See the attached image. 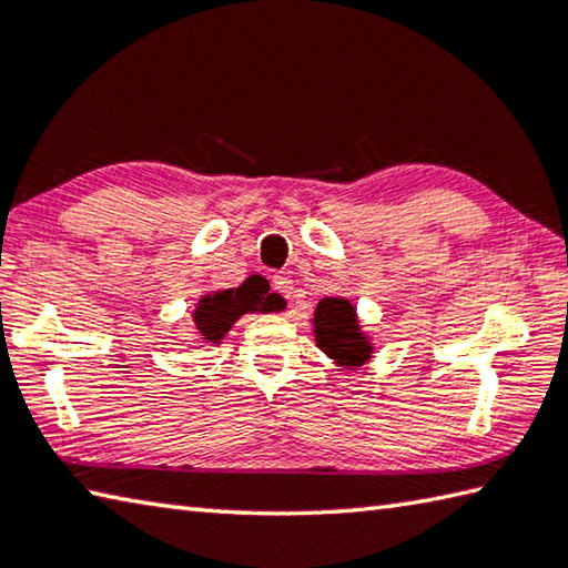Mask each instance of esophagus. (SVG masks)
<instances>
[{
	"instance_id": "obj_1",
	"label": "esophagus",
	"mask_w": 568,
	"mask_h": 568,
	"mask_svg": "<svg viewBox=\"0 0 568 568\" xmlns=\"http://www.w3.org/2000/svg\"><path fill=\"white\" fill-rule=\"evenodd\" d=\"M273 291H275L277 295H283V297H287V301H291V295H293V281H291V275H287V273H275V275H273Z\"/></svg>"
}]
</instances>
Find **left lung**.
I'll return each instance as SVG.
<instances>
[{"instance_id":"obj_1","label":"left lung","mask_w":568,"mask_h":568,"mask_svg":"<svg viewBox=\"0 0 568 568\" xmlns=\"http://www.w3.org/2000/svg\"><path fill=\"white\" fill-rule=\"evenodd\" d=\"M315 343L339 365L357 367L369 359L367 337L359 333L355 307L345 297H323L315 307Z\"/></svg>"}]
</instances>
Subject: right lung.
Returning a JSON list of instances; mask_svg holds the SVG:
<instances>
[{"label": "right lung", "mask_w": 568, "mask_h": 568, "mask_svg": "<svg viewBox=\"0 0 568 568\" xmlns=\"http://www.w3.org/2000/svg\"><path fill=\"white\" fill-rule=\"evenodd\" d=\"M267 303H271V295H267L265 285L257 277H248L241 287L203 295L193 313L195 329L203 335L205 343H219L235 320L245 313L261 311Z\"/></svg>", "instance_id": "obj_1"}]
</instances>
